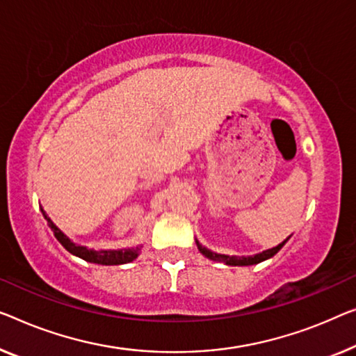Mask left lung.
Listing matches in <instances>:
<instances>
[{"label": "left lung", "mask_w": 356, "mask_h": 356, "mask_svg": "<svg viewBox=\"0 0 356 356\" xmlns=\"http://www.w3.org/2000/svg\"><path fill=\"white\" fill-rule=\"evenodd\" d=\"M284 243L286 241H283V243H281V245L275 246L272 249H267V251L257 254V256H254V257H230V256H224V254L211 252L206 248L201 246L198 241H196V245H198L200 252L203 254V256L208 257V259H211V261H224L227 265H254V264H259V262H262V261H267V259H270V257H273L275 254H277L280 249L283 248Z\"/></svg>", "instance_id": "8db88e82"}]
</instances>
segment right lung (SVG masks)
I'll return each mask as SVG.
<instances>
[{"label":"right lung","instance_id":"obj_1","mask_svg":"<svg viewBox=\"0 0 356 356\" xmlns=\"http://www.w3.org/2000/svg\"><path fill=\"white\" fill-rule=\"evenodd\" d=\"M42 216H44V219L47 220V224H49L51 230L54 232V236L59 240L60 245L65 248L68 252L73 254V256L81 257L83 261L100 264V265H120V264L132 262L137 256H139V251H140L139 248L120 249V251H91V249H86L84 246H78L75 243L68 240V238L63 235V233L57 229L54 224H52V220L46 216L44 211H42Z\"/></svg>","mask_w":356,"mask_h":356}]
</instances>
